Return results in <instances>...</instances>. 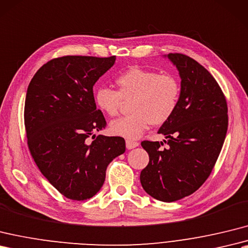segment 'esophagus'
Returning <instances> with one entry per match:
<instances>
[{"label": "esophagus", "mask_w": 248, "mask_h": 248, "mask_svg": "<svg viewBox=\"0 0 248 248\" xmlns=\"http://www.w3.org/2000/svg\"><path fill=\"white\" fill-rule=\"evenodd\" d=\"M138 143L137 141H133V140H125V146H126V149H129V150H131V149H134L136 147H138Z\"/></svg>", "instance_id": "esophagus-1"}]
</instances>
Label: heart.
<instances>
[{
	"mask_svg": "<svg viewBox=\"0 0 248 248\" xmlns=\"http://www.w3.org/2000/svg\"><path fill=\"white\" fill-rule=\"evenodd\" d=\"M118 92L100 86L95 92L97 108L108 116H116L123 100H131L129 116L113 120L111 133L137 140L150 124L160 125L171 118L181 97V83L174 75L159 74L132 66L116 78Z\"/></svg>",
	"mask_w": 248,
	"mask_h": 248,
	"instance_id": "heart-1",
	"label": "heart"
}]
</instances>
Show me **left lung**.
<instances>
[{
  "instance_id": "1",
  "label": "left lung",
  "mask_w": 248,
  "mask_h": 248,
  "mask_svg": "<svg viewBox=\"0 0 248 248\" xmlns=\"http://www.w3.org/2000/svg\"><path fill=\"white\" fill-rule=\"evenodd\" d=\"M181 78V97L171 118L157 133L163 141L141 142L149 164L140 172L143 190L162 202H174L203 185L225 140L227 103L216 79L199 62L182 54H168Z\"/></svg>"
}]
</instances>
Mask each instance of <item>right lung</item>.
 Listing matches in <instances>:
<instances>
[{"label":"right lung","mask_w":248,"mask_h":248,"mask_svg":"<svg viewBox=\"0 0 248 248\" xmlns=\"http://www.w3.org/2000/svg\"><path fill=\"white\" fill-rule=\"evenodd\" d=\"M115 60V56L53 59L39 68L27 88L28 148L42 174L67 199L94 197L108 164L125 151L123 137L94 134L107 123L96 108L93 86ZM91 135L95 140L89 143Z\"/></svg>","instance_id":"right-lung-1"}]
</instances>
